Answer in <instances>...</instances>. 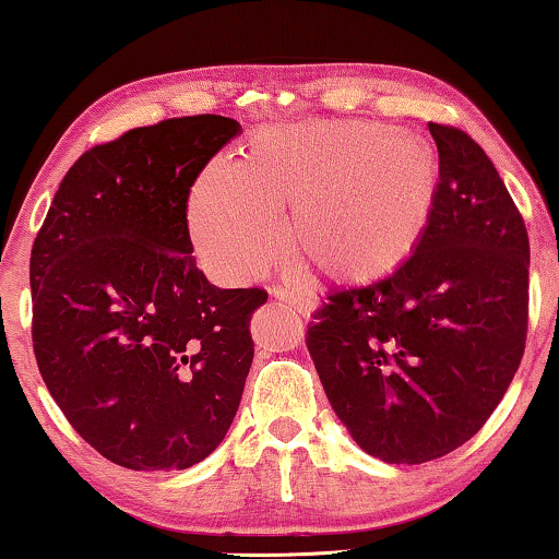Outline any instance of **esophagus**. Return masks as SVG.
Wrapping results in <instances>:
<instances>
[{"mask_svg": "<svg viewBox=\"0 0 559 559\" xmlns=\"http://www.w3.org/2000/svg\"><path fill=\"white\" fill-rule=\"evenodd\" d=\"M272 295L277 297L282 302H289L295 310H300L302 316H310L312 310L318 308V300L312 297L310 293H305V289H289V287H274Z\"/></svg>", "mask_w": 559, "mask_h": 559, "instance_id": "obj_1", "label": "esophagus"}]
</instances>
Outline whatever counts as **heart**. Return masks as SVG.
<instances>
[{
  "instance_id": "obj_1",
  "label": "heart",
  "mask_w": 559,
  "mask_h": 559,
  "mask_svg": "<svg viewBox=\"0 0 559 559\" xmlns=\"http://www.w3.org/2000/svg\"><path fill=\"white\" fill-rule=\"evenodd\" d=\"M438 182V152L409 129L373 121L266 127L243 147L241 163L218 157L201 173L188 226L216 277L249 282L277 259V211L293 205L289 231L312 270L373 282L415 251Z\"/></svg>"
}]
</instances>
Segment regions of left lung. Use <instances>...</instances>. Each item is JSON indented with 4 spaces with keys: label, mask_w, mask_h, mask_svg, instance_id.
I'll list each match as a JSON object with an SVG mask.
<instances>
[{
    "label": "left lung",
    "mask_w": 559,
    "mask_h": 559,
    "mask_svg": "<svg viewBox=\"0 0 559 559\" xmlns=\"http://www.w3.org/2000/svg\"><path fill=\"white\" fill-rule=\"evenodd\" d=\"M440 182L415 251L371 285L328 295L308 350L358 448L417 465L471 440L522 364L530 236L484 150L430 121Z\"/></svg>",
    "instance_id": "obj_1"
}]
</instances>
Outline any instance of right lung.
<instances>
[{
  "label": "right lung",
  "instance_id": "right-lung-1",
  "mask_svg": "<svg viewBox=\"0 0 559 559\" xmlns=\"http://www.w3.org/2000/svg\"><path fill=\"white\" fill-rule=\"evenodd\" d=\"M236 119H165L66 173L29 257L33 348L73 430L129 471H182L226 438L266 293L205 280L188 195Z\"/></svg>",
  "mask_w": 559,
  "mask_h": 559
}]
</instances>
